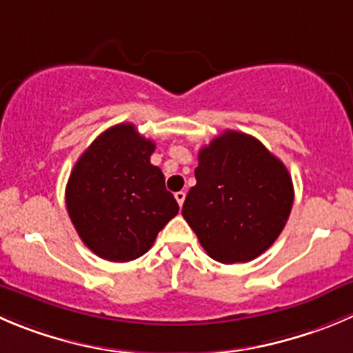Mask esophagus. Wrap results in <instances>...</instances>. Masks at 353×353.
<instances>
[{"mask_svg": "<svg viewBox=\"0 0 353 353\" xmlns=\"http://www.w3.org/2000/svg\"><path fill=\"white\" fill-rule=\"evenodd\" d=\"M174 199H176V203H179V206H182L183 201H185V192L183 190H180V192L174 194Z\"/></svg>", "mask_w": 353, "mask_h": 353, "instance_id": "obj_1", "label": "esophagus"}]
</instances>
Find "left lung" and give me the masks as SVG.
<instances>
[{"label":"left lung","mask_w":353,"mask_h":353,"mask_svg":"<svg viewBox=\"0 0 353 353\" xmlns=\"http://www.w3.org/2000/svg\"><path fill=\"white\" fill-rule=\"evenodd\" d=\"M197 159V183L187 194L183 218L213 260H254L290 218V171L260 140L230 130L203 147Z\"/></svg>","instance_id":"left-lung-1"}]
</instances>
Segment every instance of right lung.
I'll return each mask as SVG.
<instances>
[{"mask_svg":"<svg viewBox=\"0 0 353 353\" xmlns=\"http://www.w3.org/2000/svg\"><path fill=\"white\" fill-rule=\"evenodd\" d=\"M156 143L132 123L116 124L83 152L65 187V206L83 243L109 261H132L152 248L179 203L150 164Z\"/></svg>","mask_w":353,"mask_h":353,"instance_id":"obj_1","label":"right lung"}]
</instances>
